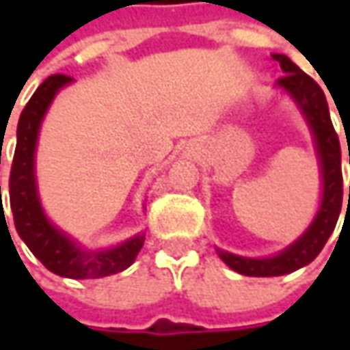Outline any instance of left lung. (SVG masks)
Returning <instances> with one entry per match:
<instances>
[{
    "label": "left lung",
    "instance_id": "obj_1",
    "mask_svg": "<svg viewBox=\"0 0 350 350\" xmlns=\"http://www.w3.org/2000/svg\"><path fill=\"white\" fill-rule=\"evenodd\" d=\"M278 62L282 77L276 85L288 93L298 105L314 136L319 173H321V200L308 230L294 243L271 257H241L224 249H216L218 257L232 271L245 276H280L294 273L316 259L335 230L343 204V175H341V146L331 124L329 107L321 88L284 54H273ZM350 163V155H349ZM350 202V187H349Z\"/></svg>",
    "mask_w": 350,
    "mask_h": 350
}]
</instances>
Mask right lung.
Segmentation results:
<instances>
[{"instance_id":"1","label":"right lung","mask_w":350,"mask_h":350,"mask_svg":"<svg viewBox=\"0 0 350 350\" xmlns=\"http://www.w3.org/2000/svg\"><path fill=\"white\" fill-rule=\"evenodd\" d=\"M72 81L74 79L70 75H50L34 91L31 101L23 109L17 124V148L9 177V202L17 234L48 271L66 278H101L120 273L136 261L146 235L136 234L115 247L85 249L48 220L46 212L40 204L34 173V155L40 124L54 97Z\"/></svg>"}]
</instances>
